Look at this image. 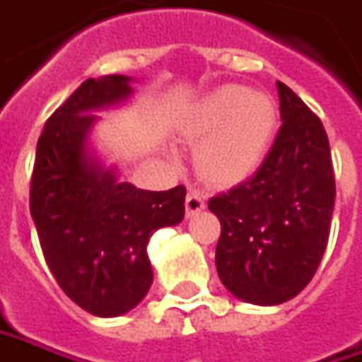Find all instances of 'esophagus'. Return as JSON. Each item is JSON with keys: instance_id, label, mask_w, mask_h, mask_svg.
Wrapping results in <instances>:
<instances>
[{"instance_id": "obj_1", "label": "esophagus", "mask_w": 362, "mask_h": 362, "mask_svg": "<svg viewBox=\"0 0 362 362\" xmlns=\"http://www.w3.org/2000/svg\"><path fill=\"white\" fill-rule=\"evenodd\" d=\"M204 209V197L198 192V190H192V192H188V197H186V214L188 216H192V214H197Z\"/></svg>"}]
</instances>
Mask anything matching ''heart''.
I'll list each match as a JSON object with an SVG mask.
<instances>
[{
    "label": "heart",
    "instance_id": "heart-1",
    "mask_svg": "<svg viewBox=\"0 0 362 362\" xmlns=\"http://www.w3.org/2000/svg\"><path fill=\"white\" fill-rule=\"evenodd\" d=\"M274 101L237 85L214 88L188 111L184 135L198 141L194 168L211 184L233 186L247 180L274 139Z\"/></svg>",
    "mask_w": 362,
    "mask_h": 362
}]
</instances>
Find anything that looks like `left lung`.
I'll return each mask as SVG.
<instances>
[{"instance_id": "8db88e82", "label": "left lung", "mask_w": 362, "mask_h": 362, "mask_svg": "<svg viewBox=\"0 0 362 362\" xmlns=\"http://www.w3.org/2000/svg\"><path fill=\"white\" fill-rule=\"evenodd\" d=\"M281 127L249 180L209 200L221 221L216 272L251 304L288 302L314 277L337 197L330 144L320 117L277 81Z\"/></svg>"}]
</instances>
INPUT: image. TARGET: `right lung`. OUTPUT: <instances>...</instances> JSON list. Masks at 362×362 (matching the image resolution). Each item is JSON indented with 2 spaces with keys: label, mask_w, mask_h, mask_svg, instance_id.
Returning a JSON list of instances; mask_svg holds the SVG:
<instances>
[{
  "label": "right lung",
  "mask_w": 362,
  "mask_h": 362,
  "mask_svg": "<svg viewBox=\"0 0 362 362\" xmlns=\"http://www.w3.org/2000/svg\"><path fill=\"white\" fill-rule=\"evenodd\" d=\"M132 95L129 76L87 78L48 117L30 180V212L50 272L74 304L95 316L129 312L153 279L148 241L184 218L186 188L164 192L117 182L88 156L93 111Z\"/></svg>",
  "instance_id": "right-lung-1"
}]
</instances>
